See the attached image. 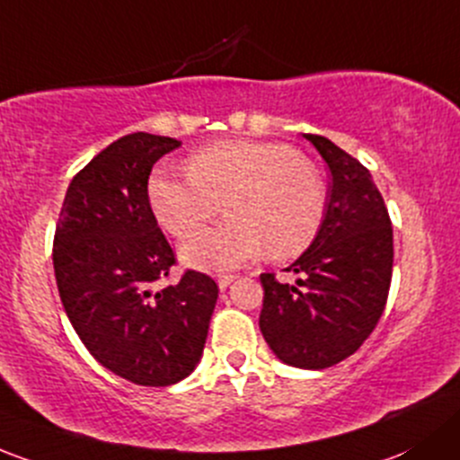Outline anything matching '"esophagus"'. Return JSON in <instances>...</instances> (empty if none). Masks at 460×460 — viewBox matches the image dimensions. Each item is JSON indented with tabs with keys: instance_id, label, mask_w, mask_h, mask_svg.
<instances>
[{
	"instance_id": "obj_1",
	"label": "esophagus",
	"mask_w": 460,
	"mask_h": 460,
	"mask_svg": "<svg viewBox=\"0 0 460 460\" xmlns=\"http://www.w3.org/2000/svg\"><path fill=\"white\" fill-rule=\"evenodd\" d=\"M235 279V275H217V287L226 288Z\"/></svg>"
}]
</instances>
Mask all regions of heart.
Returning a JSON list of instances; mask_svg holds the SVG:
<instances>
[{"mask_svg": "<svg viewBox=\"0 0 460 460\" xmlns=\"http://www.w3.org/2000/svg\"><path fill=\"white\" fill-rule=\"evenodd\" d=\"M187 169V176L156 172L147 191L158 222L176 238L200 229L225 202L229 217L182 246L191 267L235 269L264 246L269 258L288 260L319 234L326 211L323 181L288 145L220 141L193 152Z\"/></svg>", "mask_w": 460, "mask_h": 460, "instance_id": "heart-1", "label": "heart"}]
</instances>
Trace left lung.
Listing matches in <instances>:
<instances>
[{"instance_id":"obj_1","label":"left lung","mask_w":460,"mask_h":460,"mask_svg":"<svg viewBox=\"0 0 460 460\" xmlns=\"http://www.w3.org/2000/svg\"><path fill=\"white\" fill-rule=\"evenodd\" d=\"M331 169L326 214L311 246L287 270L260 275V331L279 361L322 370L357 350L379 322L393 279V225L370 172L328 138L304 134Z\"/></svg>"}]
</instances>
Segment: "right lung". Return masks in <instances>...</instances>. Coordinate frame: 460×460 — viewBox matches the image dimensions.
Returning <instances> with one entry per match:
<instances>
[{"label":"right lung","instance_id":"right-lung-1","mask_svg":"<svg viewBox=\"0 0 460 460\" xmlns=\"http://www.w3.org/2000/svg\"><path fill=\"white\" fill-rule=\"evenodd\" d=\"M181 147L156 134H128L72 178L55 231L57 288L90 355L137 385L165 388L202 357L217 284L176 262L147 196L154 163Z\"/></svg>","mask_w":460,"mask_h":460}]
</instances>
